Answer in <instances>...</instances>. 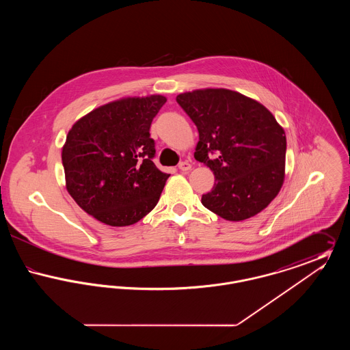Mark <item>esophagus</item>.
Wrapping results in <instances>:
<instances>
[{
	"label": "esophagus",
	"instance_id": "esophagus-1",
	"mask_svg": "<svg viewBox=\"0 0 350 350\" xmlns=\"http://www.w3.org/2000/svg\"><path fill=\"white\" fill-rule=\"evenodd\" d=\"M178 167H180L183 172H187V170H190V169H191V164H190V163H187V161H183V163H180Z\"/></svg>",
	"mask_w": 350,
	"mask_h": 350
}]
</instances>
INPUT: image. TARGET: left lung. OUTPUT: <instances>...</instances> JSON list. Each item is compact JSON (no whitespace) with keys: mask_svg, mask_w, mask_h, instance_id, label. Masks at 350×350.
Masks as SVG:
<instances>
[{"mask_svg":"<svg viewBox=\"0 0 350 350\" xmlns=\"http://www.w3.org/2000/svg\"><path fill=\"white\" fill-rule=\"evenodd\" d=\"M196 123L194 157L215 176L202 204L220 217L240 221L257 215L284 181L286 135L264 105L230 89H197L177 96ZM217 153L215 158L208 156Z\"/></svg>","mask_w":350,"mask_h":350,"instance_id":"left-lung-1","label":"left lung"}]
</instances>
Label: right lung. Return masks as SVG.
<instances>
[{
  "label": "right lung",
  "instance_id": "obj_1",
  "mask_svg": "<svg viewBox=\"0 0 350 350\" xmlns=\"http://www.w3.org/2000/svg\"><path fill=\"white\" fill-rule=\"evenodd\" d=\"M167 98L160 94L109 102L80 118L62 150L69 196L111 227L137 223L160 200L170 174L152 161L150 123Z\"/></svg>",
  "mask_w": 350,
  "mask_h": 350
}]
</instances>
